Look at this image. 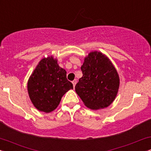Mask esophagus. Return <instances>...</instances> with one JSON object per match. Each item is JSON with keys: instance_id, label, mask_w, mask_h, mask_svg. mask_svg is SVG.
Segmentation results:
<instances>
[{"instance_id": "34e87169", "label": "esophagus", "mask_w": 151, "mask_h": 151, "mask_svg": "<svg viewBox=\"0 0 151 151\" xmlns=\"http://www.w3.org/2000/svg\"><path fill=\"white\" fill-rule=\"evenodd\" d=\"M72 84H73V86H74V87H75L76 84H77V80H76V79H74V80L72 81Z\"/></svg>"}]
</instances>
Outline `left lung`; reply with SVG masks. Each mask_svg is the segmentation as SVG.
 I'll use <instances>...</instances> for the list:
<instances>
[{
	"mask_svg": "<svg viewBox=\"0 0 151 151\" xmlns=\"http://www.w3.org/2000/svg\"><path fill=\"white\" fill-rule=\"evenodd\" d=\"M81 70L83 76L75 91L84 105L93 110L109 106L116 96L120 81L110 60L100 52H91L84 58Z\"/></svg>",
	"mask_w": 151,
	"mask_h": 151,
	"instance_id": "1",
	"label": "left lung"
}]
</instances>
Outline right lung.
I'll return each mask as SVG.
<instances>
[{
	"mask_svg": "<svg viewBox=\"0 0 151 151\" xmlns=\"http://www.w3.org/2000/svg\"><path fill=\"white\" fill-rule=\"evenodd\" d=\"M73 84L67 79V72L52 56L40 61L27 82V91L34 106L50 113L58 106L63 95Z\"/></svg>",
	"mask_w": 151,
	"mask_h": 151,
	"instance_id": "1",
	"label": "right lung"
}]
</instances>
